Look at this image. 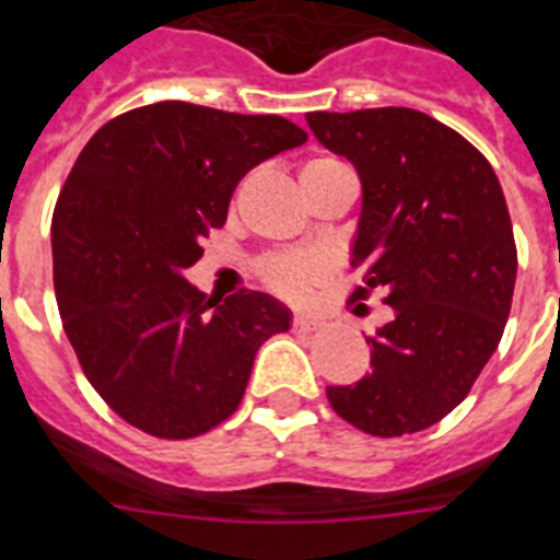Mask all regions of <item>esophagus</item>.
<instances>
[{
	"label": "esophagus",
	"mask_w": 560,
	"mask_h": 560,
	"mask_svg": "<svg viewBox=\"0 0 560 560\" xmlns=\"http://www.w3.org/2000/svg\"><path fill=\"white\" fill-rule=\"evenodd\" d=\"M315 320H312V317L310 315H295V317H292V329H295V331H312V329H315Z\"/></svg>",
	"instance_id": "1"
}]
</instances>
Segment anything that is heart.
<instances>
[{"label":"heart","instance_id":"obj_1","mask_svg":"<svg viewBox=\"0 0 560 560\" xmlns=\"http://www.w3.org/2000/svg\"><path fill=\"white\" fill-rule=\"evenodd\" d=\"M329 164H337L331 159H312L306 161L304 170H317V167H329ZM265 281H268L273 290H279L281 295H290V299H299L304 295L306 287H310L312 276H315V268H312V261L306 256H276V259L265 261Z\"/></svg>","mask_w":560,"mask_h":560}]
</instances>
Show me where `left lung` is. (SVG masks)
Wrapping results in <instances>:
<instances>
[{
	"instance_id": "obj_1",
	"label": "left lung",
	"mask_w": 560,
	"mask_h": 560,
	"mask_svg": "<svg viewBox=\"0 0 560 560\" xmlns=\"http://www.w3.org/2000/svg\"><path fill=\"white\" fill-rule=\"evenodd\" d=\"M306 122L360 175L354 312L374 287L390 306L365 337L371 374L326 396L368 435L421 432L466 399L505 331L516 284L505 195L486 155L421 110H312Z\"/></svg>"
}]
</instances>
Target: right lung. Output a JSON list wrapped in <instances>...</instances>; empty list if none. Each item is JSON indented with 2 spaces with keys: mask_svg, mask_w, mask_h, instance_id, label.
Instances as JSON below:
<instances>
[{
  "mask_svg": "<svg viewBox=\"0 0 560 560\" xmlns=\"http://www.w3.org/2000/svg\"><path fill=\"white\" fill-rule=\"evenodd\" d=\"M306 142L276 114L133 108L74 161L52 218L60 320L85 380L136 430L184 441L243 401L261 342L290 329L268 292L203 295L186 270L248 170Z\"/></svg>",
  "mask_w": 560,
  "mask_h": 560,
  "instance_id": "1",
  "label": "right lung"
}]
</instances>
